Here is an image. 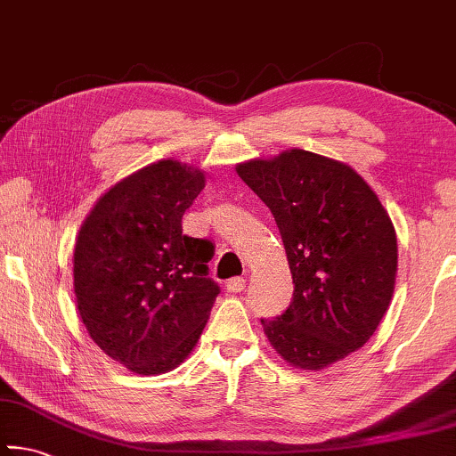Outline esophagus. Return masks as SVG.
Returning a JSON list of instances; mask_svg holds the SVG:
<instances>
[{
  "label": "esophagus",
  "instance_id": "obj_1",
  "mask_svg": "<svg viewBox=\"0 0 456 456\" xmlns=\"http://www.w3.org/2000/svg\"><path fill=\"white\" fill-rule=\"evenodd\" d=\"M245 289V280L243 277H231V280L227 281V291L231 293H239Z\"/></svg>",
  "mask_w": 456,
  "mask_h": 456
}]
</instances>
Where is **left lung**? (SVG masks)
Returning <instances> with one entry per match:
<instances>
[{"instance_id":"8db88e82","label":"left lung","mask_w":456,"mask_h":456,"mask_svg":"<svg viewBox=\"0 0 456 456\" xmlns=\"http://www.w3.org/2000/svg\"><path fill=\"white\" fill-rule=\"evenodd\" d=\"M237 175L275 217L293 277L285 314L261 320L288 364L323 370L364 346L395 293L396 231L372 187L339 160L291 149Z\"/></svg>"}]
</instances>
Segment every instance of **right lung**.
Returning a JSON list of instances; mask_svg holds the SVG:
<instances>
[{"label": "right lung", "mask_w": 456, "mask_h": 456, "mask_svg": "<svg viewBox=\"0 0 456 456\" xmlns=\"http://www.w3.org/2000/svg\"><path fill=\"white\" fill-rule=\"evenodd\" d=\"M205 173L167 159L108 189L74 245V293L90 338L130 372L165 374L195 348L219 285L213 243L183 235Z\"/></svg>", "instance_id": "add662e5"}]
</instances>
